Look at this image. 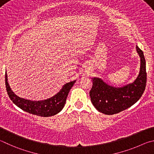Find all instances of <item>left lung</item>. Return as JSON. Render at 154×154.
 I'll return each instance as SVG.
<instances>
[{"label":"left lung","mask_w":154,"mask_h":154,"mask_svg":"<svg viewBox=\"0 0 154 154\" xmlns=\"http://www.w3.org/2000/svg\"><path fill=\"white\" fill-rule=\"evenodd\" d=\"M136 48L141 58V66L138 76L133 82L122 87H114L99 78L92 79L93 87L89 95L99 112L107 115L118 114L131 107L141 98L146 86V64L143 51L137 46Z\"/></svg>","instance_id":"obj_1"}]
</instances>
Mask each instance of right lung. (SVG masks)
Here are the masks:
<instances>
[{
  "instance_id": "add662e5",
  "label": "right lung",
  "mask_w": 154,
  "mask_h": 154,
  "mask_svg": "<svg viewBox=\"0 0 154 154\" xmlns=\"http://www.w3.org/2000/svg\"><path fill=\"white\" fill-rule=\"evenodd\" d=\"M75 80L66 83L58 93L52 97L42 101H30L19 97L13 92L8 83L7 72H5V85L11 100L23 111L42 117H49L58 114L63 108L69 90Z\"/></svg>"
}]
</instances>
